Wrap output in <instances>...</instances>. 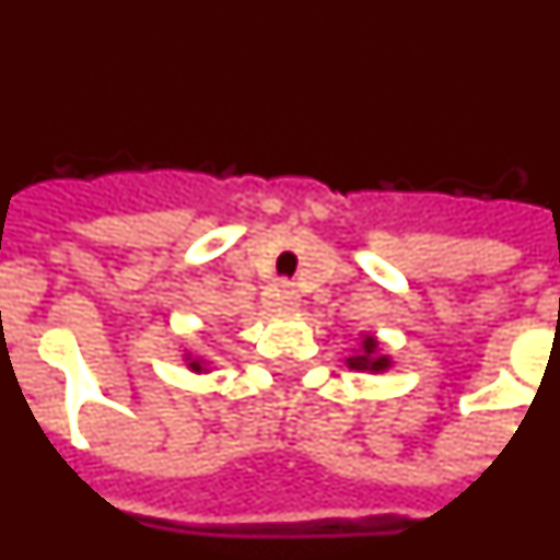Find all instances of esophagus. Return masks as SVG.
I'll list each match as a JSON object with an SVG mask.
<instances>
[{
    "mask_svg": "<svg viewBox=\"0 0 560 560\" xmlns=\"http://www.w3.org/2000/svg\"><path fill=\"white\" fill-rule=\"evenodd\" d=\"M269 305L280 311H294L300 305V294L294 291V285H275L269 291Z\"/></svg>",
    "mask_w": 560,
    "mask_h": 560,
    "instance_id": "1",
    "label": "esophagus"
}]
</instances>
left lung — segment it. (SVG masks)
Masks as SVG:
<instances>
[{
  "mask_svg": "<svg viewBox=\"0 0 560 560\" xmlns=\"http://www.w3.org/2000/svg\"><path fill=\"white\" fill-rule=\"evenodd\" d=\"M348 364L353 370H370V373H384L389 368V359L387 355L378 353V341L373 336H364L361 339V353L359 355H350Z\"/></svg>",
  "mask_w": 560,
  "mask_h": 560,
  "instance_id": "obj_1",
  "label": "left lung"
}]
</instances>
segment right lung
Wrapping results in <instances>:
<instances>
[{
    "label": "right lung",
    "instance_id": "1",
    "mask_svg": "<svg viewBox=\"0 0 560 560\" xmlns=\"http://www.w3.org/2000/svg\"><path fill=\"white\" fill-rule=\"evenodd\" d=\"M190 368L196 370V373H201V370H205V368H201V361H199V359H192V361H190Z\"/></svg>",
    "mask_w": 560,
    "mask_h": 560
}]
</instances>
